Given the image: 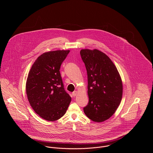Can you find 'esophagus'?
Instances as JSON below:
<instances>
[{
	"instance_id": "34e87169",
	"label": "esophagus",
	"mask_w": 153,
	"mask_h": 153,
	"mask_svg": "<svg viewBox=\"0 0 153 153\" xmlns=\"http://www.w3.org/2000/svg\"><path fill=\"white\" fill-rule=\"evenodd\" d=\"M77 94V91H74V92H73V93H72V95H73V96H76Z\"/></svg>"
}]
</instances>
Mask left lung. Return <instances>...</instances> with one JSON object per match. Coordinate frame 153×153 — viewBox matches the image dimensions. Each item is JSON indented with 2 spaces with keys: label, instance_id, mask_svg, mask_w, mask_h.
<instances>
[{
  "label": "left lung",
  "instance_id": "1",
  "mask_svg": "<svg viewBox=\"0 0 153 153\" xmlns=\"http://www.w3.org/2000/svg\"><path fill=\"white\" fill-rule=\"evenodd\" d=\"M80 55L88 75L89 102L84 113L91 120L102 122L114 114L120 103L122 80L116 66L103 52L85 49Z\"/></svg>",
  "mask_w": 153,
  "mask_h": 153
}]
</instances>
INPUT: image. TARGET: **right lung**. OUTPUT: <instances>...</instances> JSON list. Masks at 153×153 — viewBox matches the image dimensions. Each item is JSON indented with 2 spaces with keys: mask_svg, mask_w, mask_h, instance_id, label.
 Returning <instances> with one entry per match:
<instances>
[{
  "mask_svg": "<svg viewBox=\"0 0 153 153\" xmlns=\"http://www.w3.org/2000/svg\"><path fill=\"white\" fill-rule=\"evenodd\" d=\"M69 51L44 53L36 58L28 74L26 89L30 104L36 114L48 121L53 122L63 117L71 102L59 72Z\"/></svg>",
  "mask_w": 153,
  "mask_h": 153,
  "instance_id": "1",
  "label": "right lung"
}]
</instances>
